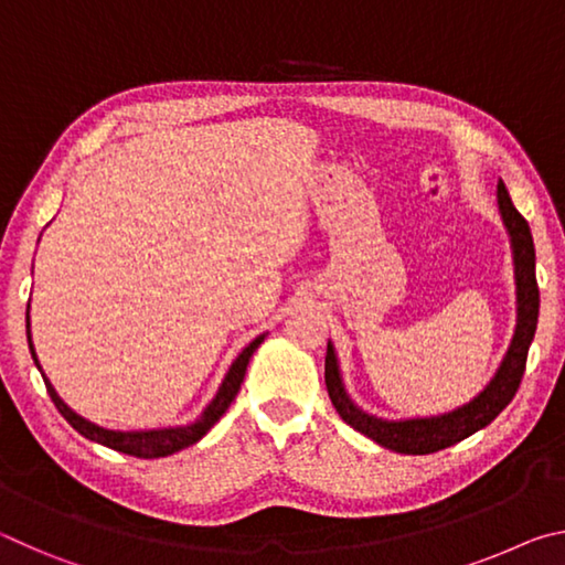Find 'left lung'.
I'll use <instances>...</instances> for the list:
<instances>
[{
    "label": "left lung",
    "mask_w": 565,
    "mask_h": 565,
    "mask_svg": "<svg viewBox=\"0 0 565 565\" xmlns=\"http://www.w3.org/2000/svg\"><path fill=\"white\" fill-rule=\"evenodd\" d=\"M499 209H501L505 232L511 236V248H513L515 303H519V319H515L513 341L509 351H505L499 371H495L491 384L486 386L473 401L448 411V414L428 416V418L386 420V418L371 416L353 404L351 396L347 394V388H343L337 351H333V343L329 341L323 374H327V391H329L331 404L351 428H356L359 434L369 436L371 441H376L379 446L391 448V451L396 454H411V456L436 454L441 451V448L463 441V438L489 426L491 420L511 404L515 391H519L523 371H525V359H529V349L535 333V323H539L541 296H539V281H535V248H533L531 228H529V222L515 212V206L509 196V189H505L503 181H499Z\"/></svg>",
    "instance_id": "left-lung-1"
}]
</instances>
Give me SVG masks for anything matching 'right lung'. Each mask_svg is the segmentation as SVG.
<instances>
[{
    "label": "right lung",
    "instance_id": "right-lung-1",
    "mask_svg": "<svg viewBox=\"0 0 565 565\" xmlns=\"http://www.w3.org/2000/svg\"><path fill=\"white\" fill-rule=\"evenodd\" d=\"M264 339H266V333L256 337L242 353H238L236 361L232 363V369L226 371V376L222 381V386H218L216 396L212 398V404L204 408V414L199 416L194 424H186V426L151 428V431H111V428H102L97 424H92V420L82 418L79 414H74V411L60 398V394H56L54 386L50 384V379H46L44 374H42V379H44L46 391H50V396L54 401V406L60 408V414L70 420L72 428H76V431H79L84 438H89V441H97L107 448H114V451H119V454H129L137 458H161V456L177 454V451H181V448H186L191 444H196L199 438H204L209 434V428H212L216 420L224 416V411L232 406V401L236 398L238 388H242V384H244L248 359L254 356V351L262 347ZM26 341H30V351H32L36 369L42 371L40 359H36V353H34L32 333H30V311H26Z\"/></svg>",
    "mask_w": 565,
    "mask_h": 565
}]
</instances>
